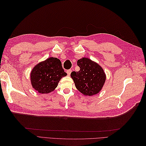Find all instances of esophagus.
Masks as SVG:
<instances>
[{"label":"esophagus","mask_w":146,"mask_h":146,"mask_svg":"<svg viewBox=\"0 0 146 146\" xmlns=\"http://www.w3.org/2000/svg\"><path fill=\"white\" fill-rule=\"evenodd\" d=\"M71 72H72V70H71V69H69V70H67V71H66V72H67V74H68V76H70V73H71Z\"/></svg>","instance_id":"esophagus-1"}]
</instances>
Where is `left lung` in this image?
Listing matches in <instances>:
<instances>
[{
	"instance_id": "1",
	"label": "left lung",
	"mask_w": 146,
	"mask_h": 146,
	"mask_svg": "<svg viewBox=\"0 0 146 146\" xmlns=\"http://www.w3.org/2000/svg\"><path fill=\"white\" fill-rule=\"evenodd\" d=\"M77 65L80 68L79 71L70 74L77 89L85 96H91L99 93L106 80L102 68L88 58L78 60Z\"/></svg>"
}]
</instances>
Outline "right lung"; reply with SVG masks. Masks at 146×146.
Here are the masks:
<instances>
[{"label":"right lung","mask_w":146,"mask_h":146,"mask_svg":"<svg viewBox=\"0 0 146 146\" xmlns=\"http://www.w3.org/2000/svg\"><path fill=\"white\" fill-rule=\"evenodd\" d=\"M67 76L59 59L49 57L39 63L30 74L32 87L39 93L48 94L58 86L61 78Z\"/></svg>","instance_id":"obj_1"}]
</instances>
